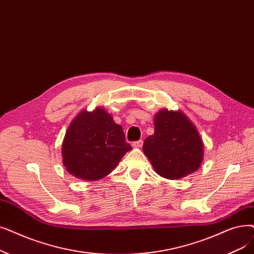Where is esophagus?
I'll list each match as a JSON object with an SVG mask.
<instances>
[{"mask_svg":"<svg viewBox=\"0 0 254 254\" xmlns=\"http://www.w3.org/2000/svg\"><path fill=\"white\" fill-rule=\"evenodd\" d=\"M131 145H133L134 147H141L143 145V141L142 140H138V141H135L131 143Z\"/></svg>","mask_w":254,"mask_h":254,"instance_id":"obj_1","label":"esophagus"}]
</instances>
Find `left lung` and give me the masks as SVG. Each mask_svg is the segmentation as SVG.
<instances>
[{"label": "left lung", "instance_id": "1", "mask_svg": "<svg viewBox=\"0 0 254 254\" xmlns=\"http://www.w3.org/2000/svg\"><path fill=\"white\" fill-rule=\"evenodd\" d=\"M143 151L156 172L169 180L196 171L203 159L201 138L181 111L161 110L154 117V134L144 140Z\"/></svg>", "mask_w": 254, "mask_h": 254}]
</instances>
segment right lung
<instances>
[{
    "label": "right lung",
    "instance_id": "1",
    "mask_svg": "<svg viewBox=\"0 0 254 254\" xmlns=\"http://www.w3.org/2000/svg\"><path fill=\"white\" fill-rule=\"evenodd\" d=\"M130 149L123 127L106 110L96 108L72 120L62 144L63 165L76 178L97 181L111 172Z\"/></svg>",
    "mask_w": 254,
    "mask_h": 254
}]
</instances>
